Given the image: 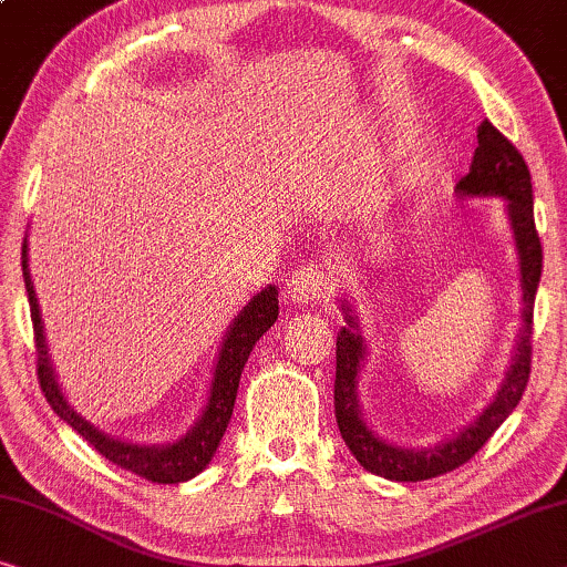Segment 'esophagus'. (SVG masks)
<instances>
[{"instance_id": "1", "label": "esophagus", "mask_w": 567, "mask_h": 567, "mask_svg": "<svg viewBox=\"0 0 567 567\" xmlns=\"http://www.w3.org/2000/svg\"><path fill=\"white\" fill-rule=\"evenodd\" d=\"M331 275L318 265H306L295 272L285 287V298L290 302H323L331 298Z\"/></svg>"}]
</instances>
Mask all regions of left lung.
Returning <instances> with one entry per match:
<instances>
[{"instance_id": "left-lung-1", "label": "left lung", "mask_w": 567, "mask_h": 567, "mask_svg": "<svg viewBox=\"0 0 567 567\" xmlns=\"http://www.w3.org/2000/svg\"><path fill=\"white\" fill-rule=\"evenodd\" d=\"M460 193L465 195H501L508 203L516 246L522 259V290H524V333L516 349L514 364L501 385L496 401L470 424L457 440L446 442L434 450H398L393 444L378 440L364 426L357 409V372H360L364 344L354 331V321L349 316V326H341L337 337V380H333V411H337L339 432L357 462L370 473L388 477V481L416 483L429 477L452 473L465 465L475 452L491 440L493 432L504 424L508 413L522 401L526 382L532 372V329H534V295H537L542 275V244L537 226H534V200H532V174L524 156L496 125L483 121L477 125V148L470 162V172L460 179Z\"/></svg>"}]
</instances>
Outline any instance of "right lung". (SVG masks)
I'll list each match as a JSON object with an SVG mask.
<instances>
[{"label": "right lung", "instance_id": "1", "mask_svg": "<svg viewBox=\"0 0 567 567\" xmlns=\"http://www.w3.org/2000/svg\"><path fill=\"white\" fill-rule=\"evenodd\" d=\"M22 277H25V290L30 300V318H33V333H35V354H38V382L45 401L66 424L74 429L79 436H84L102 457L113 462V465L127 470V473L146 477L151 483H182L203 473L207 462L213 460L215 450L226 434V426L234 413L236 393H238V380H241V370L246 360H249L251 349L265 333L272 329L280 313V302H277V290L267 287L254 295V300L244 308V313L236 318V323L230 326L226 341H223L218 367H215V380L210 390V401L203 419L197 421V426L189 432L185 440L169 446H138V444H125L117 440H110L107 434H102L92 424H86L82 416H76L69 409V403L63 401L59 382L53 378L51 362H48V349L43 339V323H41V310H38V298L30 282L28 272V244H22Z\"/></svg>", "mask_w": 567, "mask_h": 567}]
</instances>
